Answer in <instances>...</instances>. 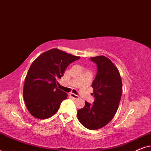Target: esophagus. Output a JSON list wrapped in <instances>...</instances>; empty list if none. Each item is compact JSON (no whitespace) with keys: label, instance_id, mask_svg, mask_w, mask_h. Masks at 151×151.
I'll use <instances>...</instances> for the list:
<instances>
[{"label":"esophagus","instance_id":"1","mask_svg":"<svg viewBox=\"0 0 151 151\" xmlns=\"http://www.w3.org/2000/svg\"><path fill=\"white\" fill-rule=\"evenodd\" d=\"M70 96L72 97V98H74V99H78L79 98V96H78V95H76L75 93H70Z\"/></svg>","mask_w":151,"mask_h":151}]
</instances>
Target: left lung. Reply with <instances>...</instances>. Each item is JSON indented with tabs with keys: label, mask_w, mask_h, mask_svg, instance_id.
Instances as JSON below:
<instances>
[{
	"label": "left lung",
	"mask_w": 151,
	"mask_h": 151,
	"mask_svg": "<svg viewBox=\"0 0 151 151\" xmlns=\"http://www.w3.org/2000/svg\"><path fill=\"white\" fill-rule=\"evenodd\" d=\"M98 72L92 84L95 101L85 102L78 111V119L86 129L97 130L105 127L115 116L122 93V82L116 66L104 55L91 58Z\"/></svg>",
	"instance_id": "left-lung-1"
}]
</instances>
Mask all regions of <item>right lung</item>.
<instances>
[{
	"label": "right lung",
	"mask_w": 151,
	"mask_h": 151,
	"mask_svg": "<svg viewBox=\"0 0 151 151\" xmlns=\"http://www.w3.org/2000/svg\"><path fill=\"white\" fill-rule=\"evenodd\" d=\"M80 57L58 49L40 54L30 66L23 87L27 109L38 119H47L56 113L67 93L59 89L57 80L64 75L70 64Z\"/></svg>",
	"instance_id": "add662e5"
}]
</instances>
